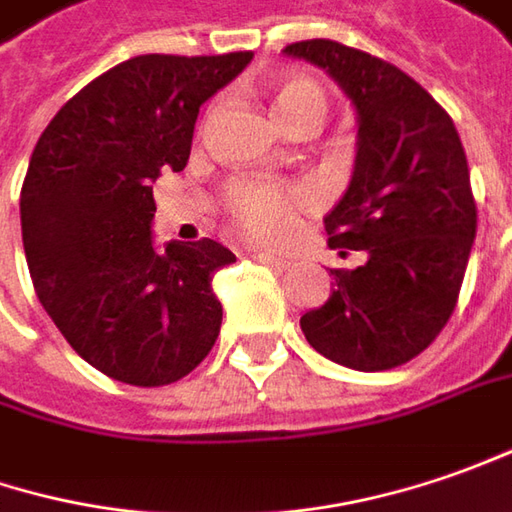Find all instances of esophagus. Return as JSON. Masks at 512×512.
Instances as JSON below:
<instances>
[{
  "label": "esophagus",
  "mask_w": 512,
  "mask_h": 512,
  "mask_svg": "<svg viewBox=\"0 0 512 512\" xmlns=\"http://www.w3.org/2000/svg\"><path fill=\"white\" fill-rule=\"evenodd\" d=\"M257 260V263H263V266H272V269H286V257H280V255H272V252H255L252 255Z\"/></svg>",
  "instance_id": "esophagus-1"
}]
</instances>
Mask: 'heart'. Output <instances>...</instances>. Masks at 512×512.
Instances as JSON below:
<instances>
[{"label": "heart", "instance_id": "obj_1", "mask_svg": "<svg viewBox=\"0 0 512 512\" xmlns=\"http://www.w3.org/2000/svg\"><path fill=\"white\" fill-rule=\"evenodd\" d=\"M274 115L280 124L300 113H317L323 121L326 96L309 79H283L274 87ZM303 201L300 189L263 184H235L226 195V209L243 232L260 238H280L291 226V209Z\"/></svg>", "mask_w": 512, "mask_h": 512}]
</instances>
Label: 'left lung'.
<instances>
[{
  "label": "left lung",
  "mask_w": 512,
  "mask_h": 512,
  "mask_svg": "<svg viewBox=\"0 0 512 512\" xmlns=\"http://www.w3.org/2000/svg\"><path fill=\"white\" fill-rule=\"evenodd\" d=\"M283 53L320 67L357 113L354 172L323 221L331 249L365 260L328 272L334 291L300 328L337 365L397 368L436 340L462 289L476 238L462 141L431 93L394 64L331 39Z\"/></svg>",
  "instance_id": "8db88e82"
}]
</instances>
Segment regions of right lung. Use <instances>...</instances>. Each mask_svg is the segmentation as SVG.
I'll list each match as a JSON object with an SVG mask.
<instances>
[{
    "mask_svg": "<svg viewBox=\"0 0 512 512\" xmlns=\"http://www.w3.org/2000/svg\"><path fill=\"white\" fill-rule=\"evenodd\" d=\"M249 62L243 50L115 64L30 155L19 209L36 297L81 360L118 382H178L218 340L212 277L235 255L209 238L158 249L152 184L186 167L201 104Z\"/></svg>",
    "mask_w": 512,
    "mask_h": 512,
    "instance_id": "add662e5",
    "label": "right lung"
}]
</instances>
